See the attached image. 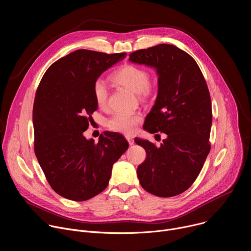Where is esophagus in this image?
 Returning a JSON list of instances; mask_svg holds the SVG:
<instances>
[{
  "label": "esophagus",
  "mask_w": 251,
  "mask_h": 251,
  "mask_svg": "<svg viewBox=\"0 0 251 251\" xmlns=\"http://www.w3.org/2000/svg\"><path fill=\"white\" fill-rule=\"evenodd\" d=\"M126 139H127V141H128V143H129V145H130V146H132V145L134 144V139H133L132 137H130V136H126Z\"/></svg>",
  "instance_id": "1"
}]
</instances>
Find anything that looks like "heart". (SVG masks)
<instances>
[{"label": "heart", "mask_w": 251, "mask_h": 251, "mask_svg": "<svg viewBox=\"0 0 251 251\" xmlns=\"http://www.w3.org/2000/svg\"><path fill=\"white\" fill-rule=\"evenodd\" d=\"M110 79L121 86L137 93L141 99H147L153 93V85L149 81L148 71L141 66L134 64H125L110 76ZM93 95L96 104L100 108H104L108 99V89L105 83L97 80L93 85ZM142 116L140 114H121L113 115L107 126L112 131L125 135H131L136 131L137 126L141 123Z\"/></svg>", "instance_id": "obj_1"}]
</instances>
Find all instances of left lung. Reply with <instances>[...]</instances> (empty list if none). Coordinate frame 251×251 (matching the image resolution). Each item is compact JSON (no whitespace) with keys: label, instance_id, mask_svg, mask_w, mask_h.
<instances>
[{"label":"left lung","instance_id":"obj_1","mask_svg":"<svg viewBox=\"0 0 251 251\" xmlns=\"http://www.w3.org/2000/svg\"><path fill=\"white\" fill-rule=\"evenodd\" d=\"M129 61L156 69L158 95L143 128L166 134L160 147L135 139L146 151L138 178L152 195L175 197L193 185L210 150L212 113L206 82L196 60L173 45L136 50Z\"/></svg>","mask_w":251,"mask_h":251}]
</instances>
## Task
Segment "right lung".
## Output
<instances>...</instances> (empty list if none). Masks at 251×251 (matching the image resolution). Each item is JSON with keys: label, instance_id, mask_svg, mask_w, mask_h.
Wrapping results in <instances>:
<instances>
[{"label": "right lung", "instance_id": "add662e5", "mask_svg": "<svg viewBox=\"0 0 251 251\" xmlns=\"http://www.w3.org/2000/svg\"><path fill=\"white\" fill-rule=\"evenodd\" d=\"M125 52L78 50L52 63L38 87L32 109L34 153L52 190L75 201L108 186L112 167L128 149L125 138L104 132L98 143L83 132L97 109L93 85Z\"/></svg>", "mask_w": 251, "mask_h": 251}]
</instances>
